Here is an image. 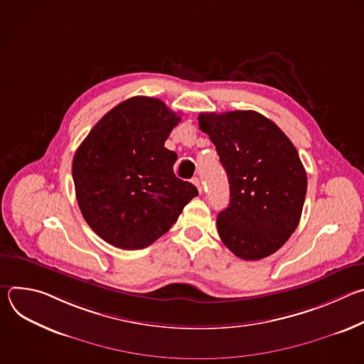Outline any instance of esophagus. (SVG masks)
I'll return each instance as SVG.
<instances>
[{"mask_svg": "<svg viewBox=\"0 0 364 364\" xmlns=\"http://www.w3.org/2000/svg\"><path fill=\"white\" fill-rule=\"evenodd\" d=\"M191 183L197 187V190L201 193V181H200V178L198 177H194L193 180H191Z\"/></svg>", "mask_w": 364, "mask_h": 364, "instance_id": "esophagus-1", "label": "esophagus"}]
</instances>
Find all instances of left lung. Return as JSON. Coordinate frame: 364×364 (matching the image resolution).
Here are the masks:
<instances>
[{"instance_id": "1", "label": "left lung", "mask_w": 364, "mask_h": 364, "mask_svg": "<svg viewBox=\"0 0 364 364\" xmlns=\"http://www.w3.org/2000/svg\"><path fill=\"white\" fill-rule=\"evenodd\" d=\"M198 127L216 146L230 186V203L218 215L222 242L237 257L257 261L295 232L306 174L289 138L255 111L200 114Z\"/></svg>"}]
</instances>
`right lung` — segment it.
Masks as SVG:
<instances>
[{"label": "right lung", "mask_w": 364, "mask_h": 364, "mask_svg": "<svg viewBox=\"0 0 364 364\" xmlns=\"http://www.w3.org/2000/svg\"><path fill=\"white\" fill-rule=\"evenodd\" d=\"M181 118L157 97L134 96L103 117L76 149L72 174L79 209L108 243L149 246L178 219L197 188L176 177L164 146Z\"/></svg>", "instance_id": "right-lung-1"}]
</instances>
